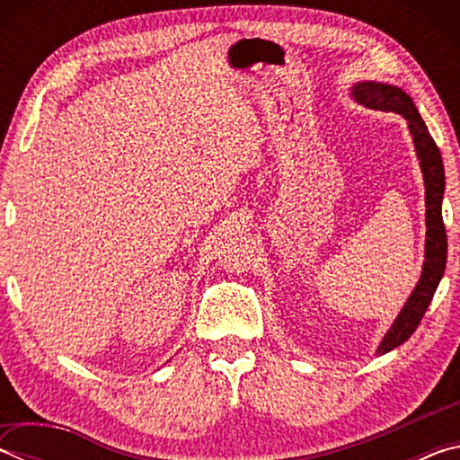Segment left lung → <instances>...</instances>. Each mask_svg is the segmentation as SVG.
<instances>
[{
	"instance_id": "obj_1",
	"label": "left lung",
	"mask_w": 460,
	"mask_h": 460,
	"mask_svg": "<svg viewBox=\"0 0 460 460\" xmlns=\"http://www.w3.org/2000/svg\"><path fill=\"white\" fill-rule=\"evenodd\" d=\"M353 97L359 103L367 105L379 111H395L408 119L410 134L414 137V146L420 158V168L424 174L426 186V261L420 282L414 292L402 308L400 316L395 318L392 329L381 341L377 349L379 355H384L392 349L400 347L403 341L411 337V332L418 329L420 321L426 313L428 305L432 302V296L438 288V282L447 268V229L442 221V192H445V166H442V155L438 146L428 131L424 119L420 118L414 101L394 84L384 83H357L353 87Z\"/></svg>"
}]
</instances>
